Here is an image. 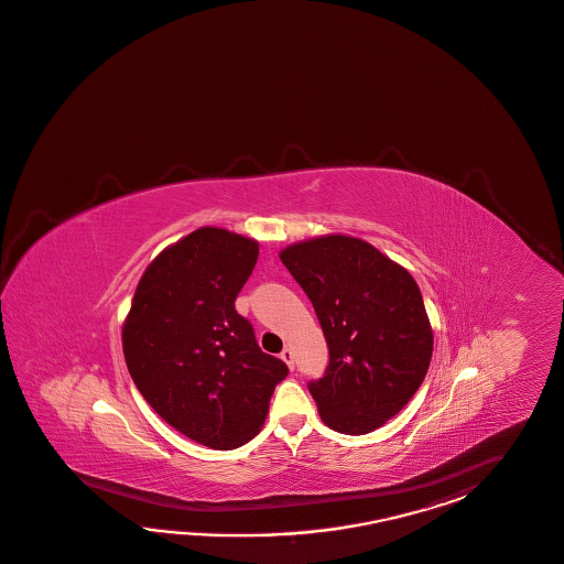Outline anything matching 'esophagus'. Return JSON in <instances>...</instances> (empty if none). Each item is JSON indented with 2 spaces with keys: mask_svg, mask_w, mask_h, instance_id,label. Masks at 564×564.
Returning <instances> with one entry per match:
<instances>
[{
  "mask_svg": "<svg viewBox=\"0 0 564 564\" xmlns=\"http://www.w3.org/2000/svg\"><path fill=\"white\" fill-rule=\"evenodd\" d=\"M281 358L285 360V365H288L289 369L293 371V367H295V360H293V350H291V348H283V352H281Z\"/></svg>",
  "mask_w": 564,
  "mask_h": 564,
  "instance_id": "34e87169",
  "label": "esophagus"
}]
</instances>
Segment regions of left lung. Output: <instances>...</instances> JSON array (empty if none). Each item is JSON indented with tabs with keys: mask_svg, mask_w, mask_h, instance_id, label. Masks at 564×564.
<instances>
[{
	"mask_svg": "<svg viewBox=\"0 0 564 564\" xmlns=\"http://www.w3.org/2000/svg\"><path fill=\"white\" fill-rule=\"evenodd\" d=\"M316 310L330 350L307 384L326 426L369 434L398 415L426 377L434 332L413 276L377 248L344 234L279 252Z\"/></svg>",
	"mask_w": 564,
	"mask_h": 564,
	"instance_id": "8db88e82",
	"label": "left lung"
}]
</instances>
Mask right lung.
<instances>
[{
    "mask_svg": "<svg viewBox=\"0 0 564 564\" xmlns=\"http://www.w3.org/2000/svg\"><path fill=\"white\" fill-rule=\"evenodd\" d=\"M257 259L254 238L197 228L147 267L122 326L142 398L169 426L216 451L261 432L275 384L288 377L234 307Z\"/></svg>",
    "mask_w": 564,
    "mask_h": 564,
    "instance_id": "obj_1",
    "label": "right lung"
}]
</instances>
